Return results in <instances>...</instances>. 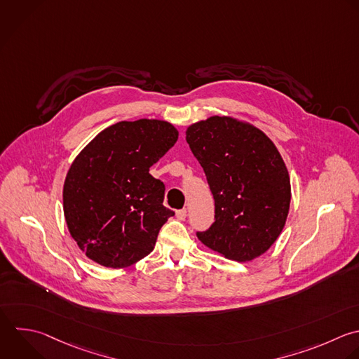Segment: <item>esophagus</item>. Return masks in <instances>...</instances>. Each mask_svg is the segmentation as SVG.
Wrapping results in <instances>:
<instances>
[{"label":"esophagus","mask_w":359,"mask_h":359,"mask_svg":"<svg viewBox=\"0 0 359 359\" xmlns=\"http://www.w3.org/2000/svg\"><path fill=\"white\" fill-rule=\"evenodd\" d=\"M187 209H180V210H177L175 212V216H177V219L178 220H185L187 219Z\"/></svg>","instance_id":"34e87169"}]
</instances>
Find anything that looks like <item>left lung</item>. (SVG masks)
I'll use <instances>...</instances> for the list:
<instances>
[{
    "instance_id": "1",
    "label": "left lung",
    "mask_w": 359,
    "mask_h": 359,
    "mask_svg": "<svg viewBox=\"0 0 359 359\" xmlns=\"http://www.w3.org/2000/svg\"><path fill=\"white\" fill-rule=\"evenodd\" d=\"M215 199V222L198 238L240 262L262 255L279 237L290 205L286 165L258 128L230 116H210L187 129Z\"/></svg>"
}]
</instances>
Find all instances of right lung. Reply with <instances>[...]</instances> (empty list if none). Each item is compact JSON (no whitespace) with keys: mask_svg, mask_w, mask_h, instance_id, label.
I'll return each instance as SVG.
<instances>
[{"mask_svg":"<svg viewBox=\"0 0 359 359\" xmlns=\"http://www.w3.org/2000/svg\"><path fill=\"white\" fill-rule=\"evenodd\" d=\"M165 121L119 122L98 133L73 161L63 187L65 217L86 255L126 268L149 255L174 215L164 184L149 172L177 142Z\"/></svg>","mask_w":359,"mask_h":359,"instance_id":"add662e5","label":"right lung"}]
</instances>
